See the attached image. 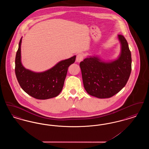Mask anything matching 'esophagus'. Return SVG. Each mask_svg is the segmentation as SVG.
I'll list each match as a JSON object with an SVG mask.
<instances>
[{"label": "esophagus", "mask_w": 149, "mask_h": 149, "mask_svg": "<svg viewBox=\"0 0 149 149\" xmlns=\"http://www.w3.org/2000/svg\"><path fill=\"white\" fill-rule=\"evenodd\" d=\"M84 58V55L82 54H79L77 55V56L76 58V61L77 63H80L81 61H83Z\"/></svg>", "instance_id": "obj_1"}]
</instances>
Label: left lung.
I'll use <instances>...</instances> for the list:
<instances>
[{"instance_id": "left-lung-1", "label": "left lung", "mask_w": 149, "mask_h": 149, "mask_svg": "<svg viewBox=\"0 0 149 149\" xmlns=\"http://www.w3.org/2000/svg\"><path fill=\"white\" fill-rule=\"evenodd\" d=\"M120 45L118 57L104 61L98 56H88L80 63L83 84L89 95L108 98L126 85L131 72V54L127 40L118 35Z\"/></svg>"}]
</instances>
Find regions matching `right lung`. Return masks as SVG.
<instances>
[{"label":"right lung","mask_w":149,"mask_h":149,"mask_svg":"<svg viewBox=\"0 0 149 149\" xmlns=\"http://www.w3.org/2000/svg\"><path fill=\"white\" fill-rule=\"evenodd\" d=\"M21 37L15 60V72L22 89L30 96L38 99H47L57 97L64 86L68 69L76 58L74 55L61 60L50 69L35 72L26 69L21 62Z\"/></svg>","instance_id":"obj_1"}]
</instances>
